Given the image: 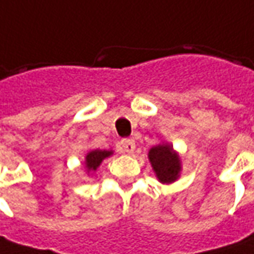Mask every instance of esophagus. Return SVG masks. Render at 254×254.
<instances>
[{
	"mask_svg": "<svg viewBox=\"0 0 254 254\" xmlns=\"http://www.w3.org/2000/svg\"><path fill=\"white\" fill-rule=\"evenodd\" d=\"M122 149L126 152V153H132L134 149H135V142H134V139H130V138H126V139H122Z\"/></svg>",
	"mask_w": 254,
	"mask_h": 254,
	"instance_id": "1",
	"label": "esophagus"
}]
</instances>
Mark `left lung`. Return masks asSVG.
<instances>
[{"instance_id":"1","label":"left lung","mask_w":254,"mask_h":254,"mask_svg":"<svg viewBox=\"0 0 254 254\" xmlns=\"http://www.w3.org/2000/svg\"><path fill=\"white\" fill-rule=\"evenodd\" d=\"M149 160L157 178L163 184L176 181L181 170L180 159L170 145H157L149 150Z\"/></svg>"}]
</instances>
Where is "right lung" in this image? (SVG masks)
Returning a JSON list of instances; mask_svg holds the SVG:
<instances>
[{
	"instance_id": "1",
	"label": "right lung",
	"mask_w": 254,
	"mask_h": 254,
	"mask_svg": "<svg viewBox=\"0 0 254 254\" xmlns=\"http://www.w3.org/2000/svg\"><path fill=\"white\" fill-rule=\"evenodd\" d=\"M110 155H112L110 150H92L85 157V167L88 170H97V167L101 164V162L104 160L105 157L110 156Z\"/></svg>"
}]
</instances>
